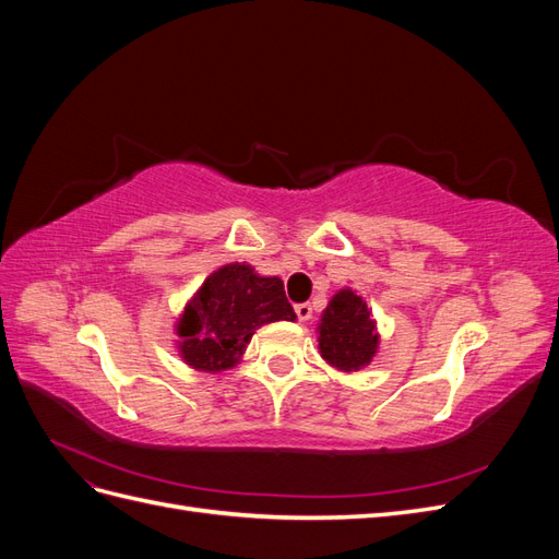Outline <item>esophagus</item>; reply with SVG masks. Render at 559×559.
I'll use <instances>...</instances> for the list:
<instances>
[{"mask_svg": "<svg viewBox=\"0 0 559 559\" xmlns=\"http://www.w3.org/2000/svg\"><path fill=\"white\" fill-rule=\"evenodd\" d=\"M296 317L300 321H310L312 319V306H310V302H298V306H296Z\"/></svg>", "mask_w": 559, "mask_h": 559, "instance_id": "esophagus-1", "label": "esophagus"}]
</instances>
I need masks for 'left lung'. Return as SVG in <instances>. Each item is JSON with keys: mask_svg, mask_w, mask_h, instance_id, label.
<instances>
[{"mask_svg": "<svg viewBox=\"0 0 559 559\" xmlns=\"http://www.w3.org/2000/svg\"><path fill=\"white\" fill-rule=\"evenodd\" d=\"M319 349L321 357L341 370H357L373 359L378 333L361 296L349 289L333 296L321 314Z\"/></svg>", "mask_w": 559, "mask_h": 559, "instance_id": "obj_1", "label": "left lung"}]
</instances>
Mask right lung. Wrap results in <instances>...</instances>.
Returning a JSON list of instances; mask_svg holds the SVG:
<instances>
[{"mask_svg":"<svg viewBox=\"0 0 559 559\" xmlns=\"http://www.w3.org/2000/svg\"><path fill=\"white\" fill-rule=\"evenodd\" d=\"M294 321L296 312L280 277H259L253 267L230 263L200 286L181 321V357L198 370L230 368L253 331L270 321Z\"/></svg>","mask_w":559,"mask_h":559,"instance_id":"1","label":"right lung"}]
</instances>
